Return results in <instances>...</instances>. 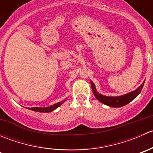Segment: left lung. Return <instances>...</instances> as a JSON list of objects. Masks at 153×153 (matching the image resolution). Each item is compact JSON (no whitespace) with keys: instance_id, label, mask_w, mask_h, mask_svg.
<instances>
[{"instance_id":"8db88e82","label":"left lung","mask_w":153,"mask_h":153,"mask_svg":"<svg viewBox=\"0 0 153 153\" xmlns=\"http://www.w3.org/2000/svg\"><path fill=\"white\" fill-rule=\"evenodd\" d=\"M143 84H144V82L136 90L133 91V92H130V93H128L124 95H121V96L118 97L104 96V95L98 93L96 89H95V84L92 81H91V86H92V89L94 95H95V97L98 101H101L103 104H106V105L112 106V107H121V106H123L126 105V104H129L130 101H132L134 98H135L139 95L143 86Z\"/></svg>"}]
</instances>
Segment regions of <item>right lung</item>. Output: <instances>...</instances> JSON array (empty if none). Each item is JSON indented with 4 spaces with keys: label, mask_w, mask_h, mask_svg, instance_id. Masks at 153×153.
<instances>
[{
    "label": "right lung",
    "mask_w": 153,
    "mask_h": 153,
    "mask_svg": "<svg viewBox=\"0 0 153 153\" xmlns=\"http://www.w3.org/2000/svg\"><path fill=\"white\" fill-rule=\"evenodd\" d=\"M64 103V101L62 102H58L57 104H53V105L48 106V107H44V108H41V107H32L30 108L31 110L35 111V112H49L53 111L54 109H55L56 108H58V106H60L61 104Z\"/></svg>",
    "instance_id": "right-lung-1"
}]
</instances>
